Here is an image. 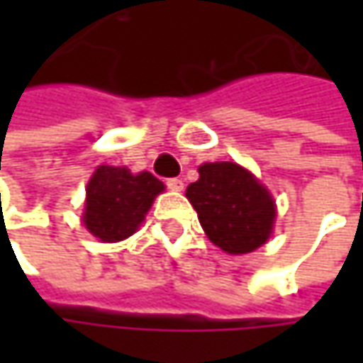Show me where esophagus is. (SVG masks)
<instances>
[{
    "instance_id": "34e87169",
    "label": "esophagus",
    "mask_w": 363,
    "mask_h": 363,
    "mask_svg": "<svg viewBox=\"0 0 363 363\" xmlns=\"http://www.w3.org/2000/svg\"><path fill=\"white\" fill-rule=\"evenodd\" d=\"M165 186L172 189V191H182L184 189V182L177 179V177H169V179H165Z\"/></svg>"
}]
</instances>
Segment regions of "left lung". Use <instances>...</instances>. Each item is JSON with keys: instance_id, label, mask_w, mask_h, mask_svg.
Listing matches in <instances>:
<instances>
[{"instance_id": "left-lung-1", "label": "left lung", "mask_w": 363, "mask_h": 363, "mask_svg": "<svg viewBox=\"0 0 363 363\" xmlns=\"http://www.w3.org/2000/svg\"><path fill=\"white\" fill-rule=\"evenodd\" d=\"M186 196L208 238L230 255L252 252L271 236L277 216L271 194L236 163H203Z\"/></svg>"}]
</instances>
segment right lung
<instances>
[{
  "mask_svg": "<svg viewBox=\"0 0 363 363\" xmlns=\"http://www.w3.org/2000/svg\"><path fill=\"white\" fill-rule=\"evenodd\" d=\"M163 184L149 172L133 175L125 167L101 165L89 182L84 226L103 242L129 238L143 222Z\"/></svg>",
  "mask_w": 363,
  "mask_h": 363,
  "instance_id": "obj_1",
  "label": "right lung"
}]
</instances>
